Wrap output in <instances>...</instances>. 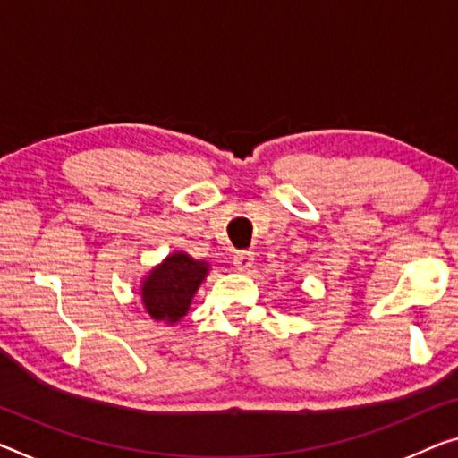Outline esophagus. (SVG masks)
I'll return each mask as SVG.
<instances>
[{"mask_svg": "<svg viewBox=\"0 0 458 458\" xmlns=\"http://www.w3.org/2000/svg\"><path fill=\"white\" fill-rule=\"evenodd\" d=\"M233 264H235L237 270H250L251 264H253V251H250V250L237 251L233 256Z\"/></svg>", "mask_w": 458, "mask_h": 458, "instance_id": "esophagus-1", "label": "esophagus"}]
</instances>
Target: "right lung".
I'll return each instance as SVG.
<instances>
[{"label":"right lung","instance_id":"add662e5","mask_svg":"<svg viewBox=\"0 0 458 458\" xmlns=\"http://www.w3.org/2000/svg\"><path fill=\"white\" fill-rule=\"evenodd\" d=\"M208 272L207 262H196L188 253H172L159 268L151 270L140 288L147 313L157 321L175 323L184 318L190 301Z\"/></svg>","mask_w":458,"mask_h":458}]
</instances>
